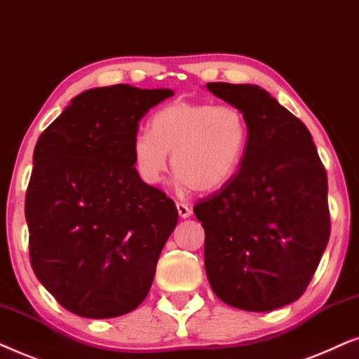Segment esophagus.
<instances>
[{
    "instance_id": "34e87169",
    "label": "esophagus",
    "mask_w": 359,
    "mask_h": 359,
    "mask_svg": "<svg viewBox=\"0 0 359 359\" xmlns=\"http://www.w3.org/2000/svg\"><path fill=\"white\" fill-rule=\"evenodd\" d=\"M175 205H177V212H179V215L182 218H189L190 215H192V210H190L189 205H185L182 202H177Z\"/></svg>"
}]
</instances>
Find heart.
Instances as JSON below:
<instances>
[{
  "label": "heart",
  "instance_id": "1",
  "mask_svg": "<svg viewBox=\"0 0 359 359\" xmlns=\"http://www.w3.org/2000/svg\"><path fill=\"white\" fill-rule=\"evenodd\" d=\"M250 144V124L231 104L175 100L151 119V131L137 133L131 152L144 182L159 184L172 154L179 182L198 192H215L240 170Z\"/></svg>",
  "mask_w": 359,
  "mask_h": 359
}]
</instances>
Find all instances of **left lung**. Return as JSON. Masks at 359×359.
Returning <instances> with one entry per match:
<instances>
[{"label": "left lung", "mask_w": 359, "mask_h": 359, "mask_svg": "<svg viewBox=\"0 0 359 359\" xmlns=\"http://www.w3.org/2000/svg\"><path fill=\"white\" fill-rule=\"evenodd\" d=\"M240 109L250 144L240 170L194 213L205 269L219 300L271 312L305 292L330 238L327 172L307 126L255 85L207 83Z\"/></svg>", "instance_id": "1"}]
</instances>
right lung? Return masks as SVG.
Listing matches in <instances>:
<instances>
[{"mask_svg":"<svg viewBox=\"0 0 359 359\" xmlns=\"http://www.w3.org/2000/svg\"><path fill=\"white\" fill-rule=\"evenodd\" d=\"M167 88H93L42 133L26 190L29 259L69 312L113 318L149 292L174 231L175 203L137 174L131 144L141 118Z\"/></svg>","mask_w":359,"mask_h":359,"instance_id":"1","label":"right lung"}]
</instances>
